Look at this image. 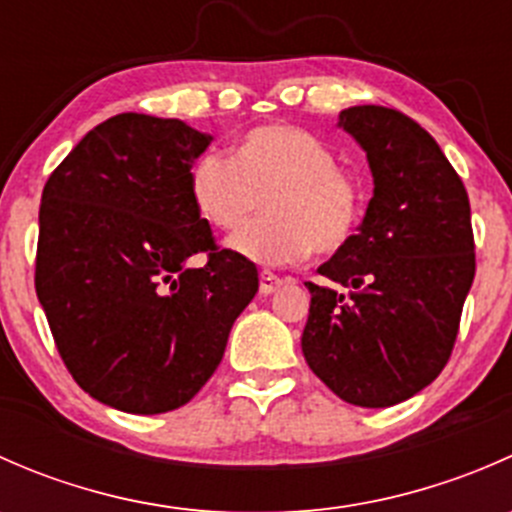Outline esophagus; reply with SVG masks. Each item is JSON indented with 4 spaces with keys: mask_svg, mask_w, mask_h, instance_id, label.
Segmentation results:
<instances>
[{
    "mask_svg": "<svg viewBox=\"0 0 512 512\" xmlns=\"http://www.w3.org/2000/svg\"><path fill=\"white\" fill-rule=\"evenodd\" d=\"M282 287V277H277L275 272L262 270L260 272V292L262 294H272Z\"/></svg>",
    "mask_w": 512,
    "mask_h": 512,
    "instance_id": "obj_1",
    "label": "esophagus"
}]
</instances>
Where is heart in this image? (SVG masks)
I'll use <instances>...</instances> for the list:
<instances>
[{
	"label": "heart",
	"instance_id": "1",
	"mask_svg": "<svg viewBox=\"0 0 512 512\" xmlns=\"http://www.w3.org/2000/svg\"><path fill=\"white\" fill-rule=\"evenodd\" d=\"M195 210L220 232H237L267 203V218L230 240L257 265H294L342 252L364 218V185L337 168V156L314 133L285 123L257 126L232 146L193 165Z\"/></svg>",
	"mask_w": 512,
	"mask_h": 512
}]
</instances>
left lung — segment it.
Segmentation results:
<instances>
[{
	"mask_svg": "<svg viewBox=\"0 0 512 512\" xmlns=\"http://www.w3.org/2000/svg\"><path fill=\"white\" fill-rule=\"evenodd\" d=\"M369 158L374 198L342 252L307 282L302 352L347 404L386 409L448 364L476 277L471 203L438 143L396 108L339 113ZM347 288V293L341 289Z\"/></svg>",
	"mask_w": 512,
	"mask_h": 512,
	"instance_id": "obj_1",
	"label": "left lung"
}]
</instances>
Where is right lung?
I'll use <instances>...</instances> for the list:
<instances>
[{"mask_svg":"<svg viewBox=\"0 0 512 512\" xmlns=\"http://www.w3.org/2000/svg\"><path fill=\"white\" fill-rule=\"evenodd\" d=\"M210 136L118 113L86 133L41 193L36 297L76 384L128 414L188 404L215 374L260 280L220 250L190 170ZM205 251L203 268L184 265Z\"/></svg>","mask_w":512,"mask_h":512,"instance_id":"right-lung-1","label":"right lung"}]
</instances>
